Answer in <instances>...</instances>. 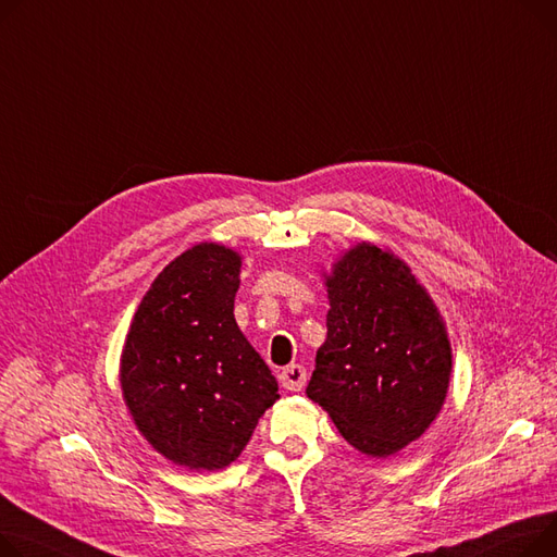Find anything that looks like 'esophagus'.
Here are the masks:
<instances>
[{
    "label": "esophagus",
    "instance_id": "34e87169",
    "mask_svg": "<svg viewBox=\"0 0 557 557\" xmlns=\"http://www.w3.org/2000/svg\"><path fill=\"white\" fill-rule=\"evenodd\" d=\"M307 367L305 364H286L280 372V383L284 389L290 392H300L307 385Z\"/></svg>",
    "mask_w": 557,
    "mask_h": 557
}]
</instances>
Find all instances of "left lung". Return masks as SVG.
Instances as JSON below:
<instances>
[{
    "mask_svg": "<svg viewBox=\"0 0 557 557\" xmlns=\"http://www.w3.org/2000/svg\"><path fill=\"white\" fill-rule=\"evenodd\" d=\"M326 290V341L307 396L356 450L394 455L430 428L446 400V326L410 269L372 244L333 264Z\"/></svg>",
    "mask_w": 557,
    "mask_h": 557,
    "instance_id": "8db88e82",
    "label": "left lung"
}]
</instances>
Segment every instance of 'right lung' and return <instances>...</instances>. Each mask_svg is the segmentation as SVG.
I'll list each match as a JSON object with an SVG mask.
<instances>
[{"mask_svg": "<svg viewBox=\"0 0 557 557\" xmlns=\"http://www.w3.org/2000/svg\"><path fill=\"white\" fill-rule=\"evenodd\" d=\"M242 259L219 244L178 255L134 313L121 362L129 412L154 450L195 470L239 457L277 381L233 309Z\"/></svg>", "mask_w": 557, "mask_h": 557, "instance_id": "obj_1", "label": "right lung"}]
</instances>
